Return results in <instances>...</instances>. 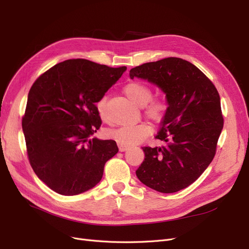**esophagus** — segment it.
Returning <instances> with one entry per match:
<instances>
[{
    "label": "esophagus",
    "mask_w": 249,
    "mask_h": 249,
    "mask_svg": "<svg viewBox=\"0 0 249 249\" xmlns=\"http://www.w3.org/2000/svg\"><path fill=\"white\" fill-rule=\"evenodd\" d=\"M118 148H119V152H125V150L129 148L127 146H124V145H120L118 144Z\"/></svg>",
    "instance_id": "34e87169"
}]
</instances>
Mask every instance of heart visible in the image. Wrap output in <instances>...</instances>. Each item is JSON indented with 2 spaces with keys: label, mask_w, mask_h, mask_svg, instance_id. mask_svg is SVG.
Masks as SVG:
<instances>
[{
  "label": "heart",
  "mask_w": 249,
  "mask_h": 249,
  "mask_svg": "<svg viewBox=\"0 0 249 249\" xmlns=\"http://www.w3.org/2000/svg\"><path fill=\"white\" fill-rule=\"evenodd\" d=\"M127 99L139 107L144 106L145 114L148 118L159 122L166 111V104L161 100H152V89L141 82H131L124 88ZM97 113L102 119L106 117V99H101L96 104ZM152 132V127L146 124H126L111 130L109 136L118 144L132 146L144 140Z\"/></svg>",
  "instance_id": "b5f03b06"
}]
</instances>
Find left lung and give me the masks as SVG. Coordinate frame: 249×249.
<instances>
[{
  "mask_svg": "<svg viewBox=\"0 0 249 249\" xmlns=\"http://www.w3.org/2000/svg\"><path fill=\"white\" fill-rule=\"evenodd\" d=\"M130 78L146 80L165 93L168 107L156 136L161 147H142L136 176L142 184L173 193L194 183L212 162L223 127L220 96L192 63L169 57L134 67Z\"/></svg>",
  "mask_w": 249,
  "mask_h": 249,
  "instance_id": "8db88e82",
  "label": "left lung"
}]
</instances>
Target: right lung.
Masks as SVG:
<instances>
[{"mask_svg":"<svg viewBox=\"0 0 249 249\" xmlns=\"http://www.w3.org/2000/svg\"><path fill=\"white\" fill-rule=\"evenodd\" d=\"M125 71L70 59L34 82L22 132L30 164L53 191L71 196L100 183L105 164L118 147L114 140L92 137L102 124L96 103Z\"/></svg>","mask_w":249,"mask_h":249,"instance_id":"right-lung-1","label":"right lung"}]
</instances>
